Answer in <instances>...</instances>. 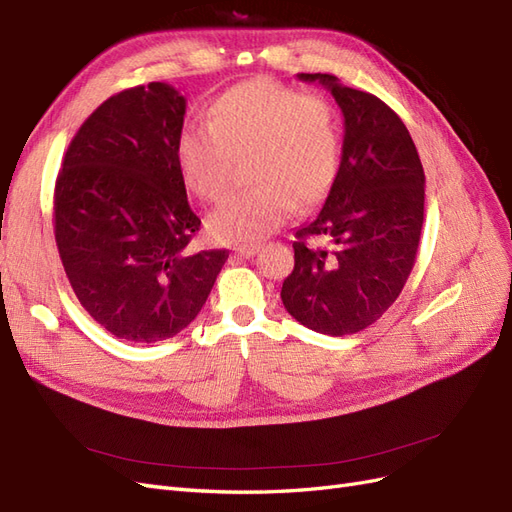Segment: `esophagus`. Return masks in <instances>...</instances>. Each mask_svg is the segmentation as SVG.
I'll list each match as a JSON object with an SVG mask.
<instances>
[{"instance_id":"esophagus-1","label":"esophagus","mask_w":512,"mask_h":512,"mask_svg":"<svg viewBox=\"0 0 512 512\" xmlns=\"http://www.w3.org/2000/svg\"><path fill=\"white\" fill-rule=\"evenodd\" d=\"M236 255H240V257H253L257 251H259V246L257 244H240V246H236Z\"/></svg>"}]
</instances>
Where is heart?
<instances>
[{
    "label": "heart",
    "mask_w": 512,
    "mask_h": 512,
    "mask_svg": "<svg viewBox=\"0 0 512 512\" xmlns=\"http://www.w3.org/2000/svg\"><path fill=\"white\" fill-rule=\"evenodd\" d=\"M244 157L253 185L210 214L208 227L219 240L266 238L295 204L312 208L325 200L340 170L334 102L321 91L255 78L214 97L208 123L191 121L178 131L180 176L202 200H219Z\"/></svg>",
    "instance_id": "heart-1"
}]
</instances>
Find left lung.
<instances>
[{"label":"left lung","mask_w":512,"mask_h":512,"mask_svg":"<svg viewBox=\"0 0 512 512\" xmlns=\"http://www.w3.org/2000/svg\"><path fill=\"white\" fill-rule=\"evenodd\" d=\"M300 78L332 91L344 142L321 212L295 232V266L280 298L308 329L349 336L383 317L415 266L425 174L406 125L383 100L332 74Z\"/></svg>","instance_id":"obj_1"}]
</instances>
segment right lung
<instances>
[{
	"label": "right lung",
	"mask_w": 512,
	"mask_h": 512,
	"mask_svg": "<svg viewBox=\"0 0 512 512\" xmlns=\"http://www.w3.org/2000/svg\"><path fill=\"white\" fill-rule=\"evenodd\" d=\"M187 102L166 82L125 89L80 125L55 185V240L78 302L106 332L159 342L208 300L229 251L200 232L176 161Z\"/></svg>",
	"instance_id": "obj_1"
}]
</instances>
